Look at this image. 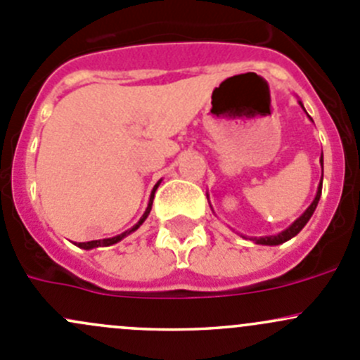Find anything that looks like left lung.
<instances>
[{
	"label": "left lung",
	"mask_w": 360,
	"mask_h": 360,
	"mask_svg": "<svg viewBox=\"0 0 360 360\" xmlns=\"http://www.w3.org/2000/svg\"><path fill=\"white\" fill-rule=\"evenodd\" d=\"M321 163H322V158H321ZM321 193H322V181L321 184H319V190H317V197H315V200L311 202V205L308 207L307 210L303 212V216L297 217L296 221L291 224V226L288 228V230H284L282 233L275 235V237H261V238H254L256 240V244H264V245H278V244H284V242H288L289 238H292L294 235L300 233L301 230H303L304 224L308 223V219L311 217V214H314L315 207H317L319 203V198H321Z\"/></svg>",
	"instance_id": "left-lung-1"
}]
</instances>
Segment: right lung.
I'll list each match as a JSON object with an SVG mask.
<instances>
[{
	"instance_id": "right-lung-1",
	"label": "right lung",
	"mask_w": 360,
	"mask_h": 360,
	"mask_svg": "<svg viewBox=\"0 0 360 360\" xmlns=\"http://www.w3.org/2000/svg\"><path fill=\"white\" fill-rule=\"evenodd\" d=\"M158 184L160 183H157L155 184V188H153V191H151V198H150V203H148V209H146V212L143 214V217H141L139 219V223L136 224V226L134 228H130V230H127L125 233H122V235H118V237H112V238H104V240H90V242H79L78 244V248H82V249H94V248H108V245H112V244H116V242H120L122 240L123 237H127V235L129 233H132V231H136L137 228L141 226V224L144 223V219H146L148 217V214H150V210H151V205H153V198H155V191H157V188H158Z\"/></svg>"
}]
</instances>
